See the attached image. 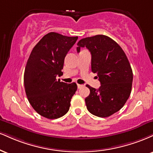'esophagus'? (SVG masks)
Masks as SVG:
<instances>
[{
  "label": "esophagus",
  "mask_w": 153,
  "mask_h": 153,
  "mask_svg": "<svg viewBox=\"0 0 153 153\" xmlns=\"http://www.w3.org/2000/svg\"><path fill=\"white\" fill-rule=\"evenodd\" d=\"M78 85V88H79V89H80V88H82V86H83V85H80V84H78V85Z\"/></svg>",
  "instance_id": "1"
}]
</instances>
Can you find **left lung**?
Returning a JSON list of instances; mask_svg holds the SVG:
<instances>
[{"label": "left lung", "mask_w": 153, "mask_h": 153, "mask_svg": "<svg viewBox=\"0 0 153 153\" xmlns=\"http://www.w3.org/2000/svg\"><path fill=\"white\" fill-rule=\"evenodd\" d=\"M77 45L78 53L83 47L91 52L92 72L101 84L98 89L86 85L87 109L97 117H109L123 108L131 93L133 75L128 59L118 44L104 35L82 38Z\"/></svg>", "instance_id": "obj_1"}]
</instances>
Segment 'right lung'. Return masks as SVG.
<instances>
[{
  "instance_id": "obj_1",
  "label": "right lung",
  "mask_w": 153,
  "mask_h": 153,
  "mask_svg": "<svg viewBox=\"0 0 153 153\" xmlns=\"http://www.w3.org/2000/svg\"><path fill=\"white\" fill-rule=\"evenodd\" d=\"M78 38L51 32L31 51L24 73V87L31 106L41 116L57 119L69 110L77 85L60 82L56 77L63 74L64 59Z\"/></svg>"
}]
</instances>
